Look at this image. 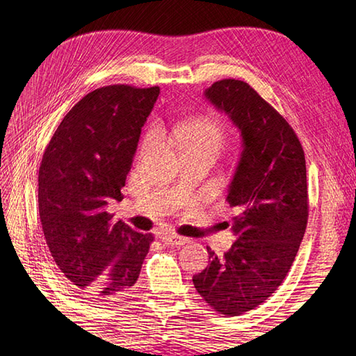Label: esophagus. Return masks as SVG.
<instances>
[{
  "label": "esophagus",
  "mask_w": 356,
  "mask_h": 356,
  "mask_svg": "<svg viewBox=\"0 0 356 356\" xmlns=\"http://www.w3.org/2000/svg\"><path fill=\"white\" fill-rule=\"evenodd\" d=\"M162 243L166 246H182L185 243L190 241V238L182 237V236H177V234H171V232H165L161 236Z\"/></svg>",
  "instance_id": "34e87169"
}]
</instances>
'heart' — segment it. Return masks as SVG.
<instances>
[{"label": "heart", "instance_id": "1", "mask_svg": "<svg viewBox=\"0 0 356 356\" xmlns=\"http://www.w3.org/2000/svg\"><path fill=\"white\" fill-rule=\"evenodd\" d=\"M172 138L180 151H194V153H211L217 156L222 149L226 134L223 125L214 118L200 116L184 120L174 127ZM156 139V131L151 130L145 138V147Z\"/></svg>", "mask_w": 356, "mask_h": 356}]
</instances>
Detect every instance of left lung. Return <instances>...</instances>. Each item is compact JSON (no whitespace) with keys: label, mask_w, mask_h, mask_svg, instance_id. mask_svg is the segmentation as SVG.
<instances>
[{"label":"left lung","mask_w":356,"mask_h":356,"mask_svg":"<svg viewBox=\"0 0 356 356\" xmlns=\"http://www.w3.org/2000/svg\"><path fill=\"white\" fill-rule=\"evenodd\" d=\"M205 96L238 128L243 151L226 195L237 211L236 240L222 257L208 249L211 261L193 283L218 314L237 316L278 289L298 252L309 217L306 159L287 120L246 82L217 81Z\"/></svg>","instance_id":"8db88e82"}]
</instances>
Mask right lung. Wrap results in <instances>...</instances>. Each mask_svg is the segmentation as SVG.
<instances>
[{"instance_id": "add662e5", "label": "right lung", "mask_w": 356, "mask_h": 356, "mask_svg": "<svg viewBox=\"0 0 356 356\" xmlns=\"http://www.w3.org/2000/svg\"><path fill=\"white\" fill-rule=\"evenodd\" d=\"M161 88L107 86L67 113L44 151L38 208L45 241L65 278L88 298L111 301L138 282L153 234L113 222L140 131Z\"/></svg>"}]
</instances>
